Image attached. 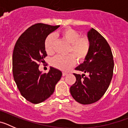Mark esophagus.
I'll list each match as a JSON object with an SVG mask.
<instances>
[{"label":"esophagus","mask_w":128,"mask_h":128,"mask_svg":"<svg viewBox=\"0 0 128 128\" xmlns=\"http://www.w3.org/2000/svg\"><path fill=\"white\" fill-rule=\"evenodd\" d=\"M62 75H63V76H65L67 75V73H66V72H63V74H62Z\"/></svg>","instance_id":"esophagus-1"}]
</instances>
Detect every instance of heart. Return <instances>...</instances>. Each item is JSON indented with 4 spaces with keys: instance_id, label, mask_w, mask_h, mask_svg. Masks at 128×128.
Wrapping results in <instances>:
<instances>
[{
    "instance_id": "obj_1",
    "label": "heart",
    "mask_w": 128,
    "mask_h": 128,
    "mask_svg": "<svg viewBox=\"0 0 128 128\" xmlns=\"http://www.w3.org/2000/svg\"><path fill=\"white\" fill-rule=\"evenodd\" d=\"M62 38L70 44L68 52L72 54L67 56L58 55L51 60L53 66L62 70H67L76 64V58L79 62L85 60L90 49V41L87 36H81L78 31L71 28L63 30L61 33ZM56 37L54 34H50L46 37L44 47L48 54H52L55 51Z\"/></svg>"
}]
</instances>
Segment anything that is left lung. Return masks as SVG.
Listing matches in <instances>:
<instances>
[{
	"label": "left lung",
	"instance_id": "8db88e82",
	"mask_svg": "<svg viewBox=\"0 0 128 128\" xmlns=\"http://www.w3.org/2000/svg\"><path fill=\"white\" fill-rule=\"evenodd\" d=\"M87 37L90 51L76 70L89 75L74 74L76 81L70 88L72 98L82 104H92L102 98L110 84L114 67L112 50L105 38L94 28L87 32Z\"/></svg>",
	"mask_w": 128,
	"mask_h": 128
}]
</instances>
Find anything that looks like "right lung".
<instances>
[{
    "mask_svg": "<svg viewBox=\"0 0 128 128\" xmlns=\"http://www.w3.org/2000/svg\"><path fill=\"white\" fill-rule=\"evenodd\" d=\"M60 26L36 24L22 34L13 53V74L20 94L33 104L48 99L62 78L60 70L50 66L47 74L39 70V64L47 56L44 47L46 37Z\"/></svg>",
    "mask_w": 128,
    "mask_h": 128,
    "instance_id": "right-lung-1",
    "label": "right lung"
}]
</instances>
